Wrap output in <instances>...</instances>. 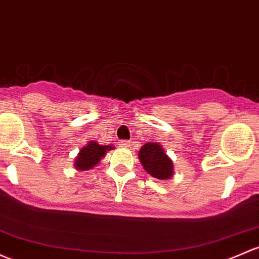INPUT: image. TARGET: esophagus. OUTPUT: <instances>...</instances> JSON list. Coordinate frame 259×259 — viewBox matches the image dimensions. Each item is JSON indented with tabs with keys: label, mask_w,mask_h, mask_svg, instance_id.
<instances>
[{
	"label": "esophagus",
	"mask_w": 259,
	"mask_h": 259,
	"mask_svg": "<svg viewBox=\"0 0 259 259\" xmlns=\"http://www.w3.org/2000/svg\"><path fill=\"white\" fill-rule=\"evenodd\" d=\"M119 145H120L121 148H129V146H130V141L120 140V141H119Z\"/></svg>",
	"instance_id": "obj_1"
}]
</instances>
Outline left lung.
I'll list each match as a JSON object with an SVG mask.
<instances>
[{"instance_id": "1", "label": "left lung", "mask_w": 259, "mask_h": 259, "mask_svg": "<svg viewBox=\"0 0 259 259\" xmlns=\"http://www.w3.org/2000/svg\"><path fill=\"white\" fill-rule=\"evenodd\" d=\"M139 160L146 172L157 180H168L174 175L172 160L157 143H146L139 151Z\"/></svg>"}]
</instances>
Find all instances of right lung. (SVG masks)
Returning a JSON list of instances; mask_svg holds the SVG:
<instances>
[{"mask_svg":"<svg viewBox=\"0 0 259 259\" xmlns=\"http://www.w3.org/2000/svg\"><path fill=\"white\" fill-rule=\"evenodd\" d=\"M113 145H100L98 141H89L80 149L74 161V167L78 171H87L93 168L100 162L109 150H113Z\"/></svg>","mask_w":259,"mask_h":259,"instance_id":"right-lung-1","label":"right lung"}]
</instances>
